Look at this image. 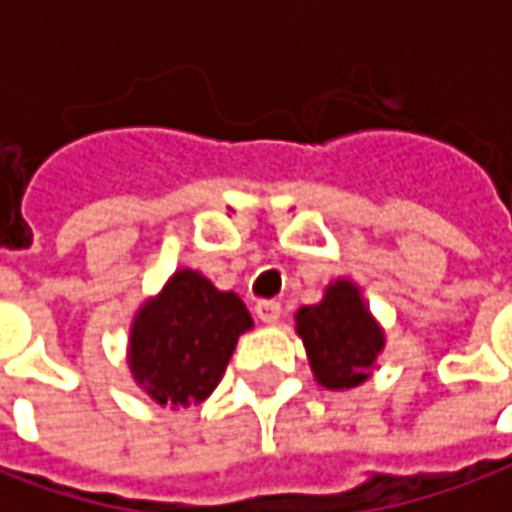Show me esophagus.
Returning a JSON list of instances; mask_svg holds the SVG:
<instances>
[{"mask_svg": "<svg viewBox=\"0 0 512 512\" xmlns=\"http://www.w3.org/2000/svg\"><path fill=\"white\" fill-rule=\"evenodd\" d=\"M257 318L263 323H268V326H274V323H279V318H282V307H279V301H257Z\"/></svg>", "mask_w": 512, "mask_h": 512, "instance_id": "1", "label": "esophagus"}]
</instances>
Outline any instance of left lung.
Instances as JSON below:
<instances>
[{
  "label": "left lung",
  "mask_w": 512,
  "mask_h": 512,
  "mask_svg": "<svg viewBox=\"0 0 512 512\" xmlns=\"http://www.w3.org/2000/svg\"><path fill=\"white\" fill-rule=\"evenodd\" d=\"M296 334L307 348L312 376L326 389H354L378 367L386 334L351 279H334L318 304L296 312Z\"/></svg>",
  "instance_id": "1"
}]
</instances>
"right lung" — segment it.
Listing matches in <instances>:
<instances>
[{
	"label": "right lung",
	"instance_id": "1",
	"mask_svg": "<svg viewBox=\"0 0 512 512\" xmlns=\"http://www.w3.org/2000/svg\"><path fill=\"white\" fill-rule=\"evenodd\" d=\"M252 326L233 290H219L194 268H178L131 321V378L158 406H197L219 386L238 337Z\"/></svg>",
	"mask_w": 512,
	"mask_h": 512
}]
</instances>
